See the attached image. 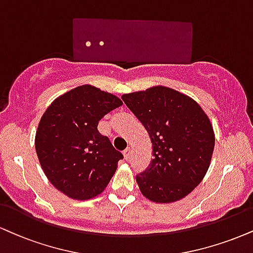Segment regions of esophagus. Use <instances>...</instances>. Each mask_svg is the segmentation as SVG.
I'll use <instances>...</instances> for the list:
<instances>
[{
    "instance_id": "1",
    "label": "esophagus",
    "mask_w": 253,
    "mask_h": 253,
    "mask_svg": "<svg viewBox=\"0 0 253 253\" xmlns=\"http://www.w3.org/2000/svg\"><path fill=\"white\" fill-rule=\"evenodd\" d=\"M130 153H132V151H130V148H129V147H127L126 150L124 151V157H125V159H126V160H129V158H130Z\"/></svg>"
}]
</instances>
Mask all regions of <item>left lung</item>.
Here are the masks:
<instances>
[{"label": "left lung", "instance_id": "8db88e82", "mask_svg": "<svg viewBox=\"0 0 253 253\" xmlns=\"http://www.w3.org/2000/svg\"><path fill=\"white\" fill-rule=\"evenodd\" d=\"M121 97L144 125L153 148L150 166L136 174L141 193L164 204L186 197L202 182L213 153L208 115L193 99L163 86Z\"/></svg>", "mask_w": 253, "mask_h": 253}]
</instances>
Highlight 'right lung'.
<instances>
[{
	"instance_id": "right-lung-1",
	"label": "right lung",
	"mask_w": 253,
	"mask_h": 253,
	"mask_svg": "<svg viewBox=\"0 0 253 253\" xmlns=\"http://www.w3.org/2000/svg\"><path fill=\"white\" fill-rule=\"evenodd\" d=\"M121 105L113 94L84 84L54 100L42 115L36 154L48 180L66 196L87 200L108 185L124 156L97 125Z\"/></svg>"
}]
</instances>
